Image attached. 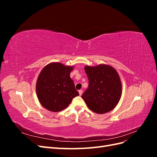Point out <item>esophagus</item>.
Returning a JSON list of instances; mask_svg holds the SVG:
<instances>
[{
    "mask_svg": "<svg viewBox=\"0 0 157 157\" xmlns=\"http://www.w3.org/2000/svg\"><path fill=\"white\" fill-rule=\"evenodd\" d=\"M78 93H79V95H80V96H81V95L82 94V90H78Z\"/></svg>",
    "mask_w": 157,
    "mask_h": 157,
    "instance_id": "esophagus-1",
    "label": "esophagus"
}]
</instances>
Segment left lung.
Masks as SVG:
<instances>
[{"label": "left lung", "mask_w": 157, "mask_h": 157, "mask_svg": "<svg viewBox=\"0 0 157 157\" xmlns=\"http://www.w3.org/2000/svg\"><path fill=\"white\" fill-rule=\"evenodd\" d=\"M84 70L89 85L82 98L88 107L98 114L113 110L119 102L122 94V83L117 71L105 64L86 65Z\"/></svg>", "instance_id": "1"}]
</instances>
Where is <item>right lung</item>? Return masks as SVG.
<instances>
[{"instance_id": "add662e5", "label": "right lung", "mask_w": 157, "mask_h": 157, "mask_svg": "<svg viewBox=\"0 0 157 157\" xmlns=\"http://www.w3.org/2000/svg\"><path fill=\"white\" fill-rule=\"evenodd\" d=\"M73 66L53 62L42 69L36 83V96L41 105L52 112H58L69 106L79 94L75 89L70 73Z\"/></svg>"}]
</instances>
